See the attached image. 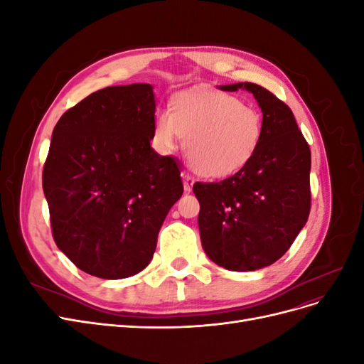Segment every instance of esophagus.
Segmentation results:
<instances>
[{
  "instance_id": "34e87169",
  "label": "esophagus",
  "mask_w": 364,
  "mask_h": 364,
  "mask_svg": "<svg viewBox=\"0 0 364 364\" xmlns=\"http://www.w3.org/2000/svg\"><path fill=\"white\" fill-rule=\"evenodd\" d=\"M182 179H183V188L186 193H190L193 190V185L196 182V179L193 178V176L190 173H182Z\"/></svg>"
}]
</instances>
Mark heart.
Wrapping results in <instances>:
<instances>
[{
	"label": "heart",
	"mask_w": 364,
	"mask_h": 364,
	"mask_svg": "<svg viewBox=\"0 0 364 364\" xmlns=\"http://www.w3.org/2000/svg\"><path fill=\"white\" fill-rule=\"evenodd\" d=\"M262 115L237 95L220 91L179 94L173 112L161 109L155 118L159 146L173 149L186 138L190 167L203 178H229L255 156L262 138Z\"/></svg>",
	"instance_id": "1"
}]
</instances>
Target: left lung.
<instances>
[{
  "instance_id": "1",
  "label": "left lung",
  "mask_w": 364,
  "mask_h": 364,
  "mask_svg": "<svg viewBox=\"0 0 364 364\" xmlns=\"http://www.w3.org/2000/svg\"><path fill=\"white\" fill-rule=\"evenodd\" d=\"M220 90L252 92L264 130L243 170L220 182L194 183L197 222L209 259L228 270L252 272L278 261L306 223L311 151L291 109L266 87L245 82Z\"/></svg>"
}]
</instances>
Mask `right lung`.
Returning <instances> with one entry per match:
<instances>
[{"label": "right lung", "instance_id": "obj_1", "mask_svg": "<svg viewBox=\"0 0 364 364\" xmlns=\"http://www.w3.org/2000/svg\"><path fill=\"white\" fill-rule=\"evenodd\" d=\"M153 86H107L68 109L53 130L42 188L53 238L80 270L123 279L144 270L181 199L179 162L150 147Z\"/></svg>", "mask_w": 364, "mask_h": 364}]
</instances>
